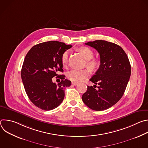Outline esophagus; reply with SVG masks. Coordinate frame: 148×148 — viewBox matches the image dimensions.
I'll list each match as a JSON object with an SVG mask.
<instances>
[{
    "mask_svg": "<svg viewBox=\"0 0 148 148\" xmlns=\"http://www.w3.org/2000/svg\"><path fill=\"white\" fill-rule=\"evenodd\" d=\"M72 84H73V85H74V86H77V84H78V83L76 82H72Z\"/></svg>",
    "mask_w": 148,
    "mask_h": 148,
    "instance_id": "1",
    "label": "esophagus"
}]
</instances>
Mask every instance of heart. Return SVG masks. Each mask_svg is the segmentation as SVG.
<instances>
[{
  "instance_id": "b5f03b06",
  "label": "heart",
  "mask_w": 148,
  "mask_h": 148,
  "mask_svg": "<svg viewBox=\"0 0 148 148\" xmlns=\"http://www.w3.org/2000/svg\"><path fill=\"white\" fill-rule=\"evenodd\" d=\"M79 51L87 60V67L91 71H94L97 69L99 64V61L97 58H92L94 52L92 50L88 47H82L78 49ZM69 50H66L61 56V62L63 66H66L68 62ZM89 75L87 70H73L67 74V77L73 82H79L87 78Z\"/></svg>"
}]
</instances>
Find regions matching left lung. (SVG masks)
Instances as JSON below:
<instances>
[{
	"label": "left lung",
	"mask_w": 148,
	"mask_h": 148,
	"mask_svg": "<svg viewBox=\"0 0 148 148\" xmlns=\"http://www.w3.org/2000/svg\"><path fill=\"white\" fill-rule=\"evenodd\" d=\"M86 45L96 49L100 56L99 67L90 79L99 88L88 86L82 99L92 110H107L124 94L131 76L130 62L122 48L111 42L99 40Z\"/></svg>",
	"instance_id": "obj_1"
}]
</instances>
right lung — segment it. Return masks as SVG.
I'll return each instance as SVG.
<instances>
[{
	"label": "right lung",
	"instance_id": "obj_1",
	"mask_svg": "<svg viewBox=\"0 0 148 148\" xmlns=\"http://www.w3.org/2000/svg\"><path fill=\"white\" fill-rule=\"evenodd\" d=\"M71 47L62 42L49 41L34 46L26 54L21 77L29 98L38 108L50 111L64 99L66 87L71 82L58 73L63 72L61 56ZM54 76L62 79L57 85L52 81Z\"/></svg>",
	"mask_w": 148,
	"mask_h": 148
}]
</instances>
